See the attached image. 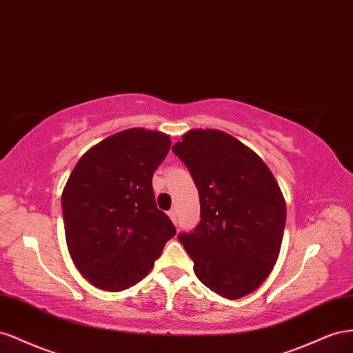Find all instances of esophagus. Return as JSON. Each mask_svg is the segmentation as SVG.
<instances>
[{
    "mask_svg": "<svg viewBox=\"0 0 353 353\" xmlns=\"http://www.w3.org/2000/svg\"><path fill=\"white\" fill-rule=\"evenodd\" d=\"M167 214H168V217H170L171 220H173V223L176 225V221H177V216H176V211H174V210H170Z\"/></svg>",
    "mask_w": 353,
    "mask_h": 353,
    "instance_id": "1",
    "label": "esophagus"
}]
</instances>
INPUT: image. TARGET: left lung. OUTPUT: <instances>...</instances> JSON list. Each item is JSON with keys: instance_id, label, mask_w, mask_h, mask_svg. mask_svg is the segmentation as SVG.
I'll return each instance as SVG.
<instances>
[{"instance_id": "obj_1", "label": "left lung", "mask_w": 353, "mask_h": 353, "mask_svg": "<svg viewBox=\"0 0 353 353\" xmlns=\"http://www.w3.org/2000/svg\"><path fill=\"white\" fill-rule=\"evenodd\" d=\"M173 152L199 194V223L179 235L195 275L221 297L253 293L276 263L285 228V199L274 174L256 152L220 130H190Z\"/></svg>"}]
</instances>
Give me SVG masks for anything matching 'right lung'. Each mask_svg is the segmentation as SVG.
I'll use <instances>...</instances> for the list:
<instances>
[{
    "label": "right lung",
    "mask_w": 353,
    "mask_h": 353,
    "mask_svg": "<svg viewBox=\"0 0 353 353\" xmlns=\"http://www.w3.org/2000/svg\"><path fill=\"white\" fill-rule=\"evenodd\" d=\"M171 140L128 128L88 149L62 194L69 254L100 290L123 291L142 281L176 228L155 204L152 176Z\"/></svg>",
    "instance_id": "right-lung-1"
}]
</instances>
